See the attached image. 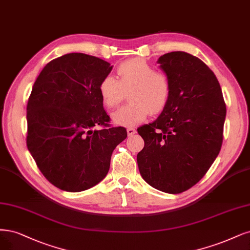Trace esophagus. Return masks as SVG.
Listing matches in <instances>:
<instances>
[{"label": "esophagus", "mask_w": 250, "mask_h": 250, "mask_svg": "<svg viewBox=\"0 0 250 250\" xmlns=\"http://www.w3.org/2000/svg\"><path fill=\"white\" fill-rule=\"evenodd\" d=\"M127 133H128L129 136L134 135V134L136 133V129L133 128V127H128V128H127Z\"/></svg>", "instance_id": "obj_1"}]
</instances>
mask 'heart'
<instances>
[{"mask_svg":"<svg viewBox=\"0 0 250 250\" xmlns=\"http://www.w3.org/2000/svg\"><path fill=\"white\" fill-rule=\"evenodd\" d=\"M119 80L113 75L103 77L99 93L103 104L114 108L128 93L130 102L113 114L114 122L122 126H134L145 121L149 114L158 115L169 100L171 83L169 76L143 59H131L117 68Z\"/></svg>","mask_w":250,"mask_h":250,"instance_id":"b5f03b06","label":"heart"}]
</instances>
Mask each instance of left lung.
<instances>
[{"label": "left lung", "instance_id": "obj_1", "mask_svg": "<svg viewBox=\"0 0 250 250\" xmlns=\"http://www.w3.org/2000/svg\"><path fill=\"white\" fill-rule=\"evenodd\" d=\"M170 80L166 108L153 123L137 128L144 149L137 154L143 179L167 193H181L206 175L221 149L227 107L214 72L185 51L158 59Z\"/></svg>", "mask_w": 250, "mask_h": 250}]
</instances>
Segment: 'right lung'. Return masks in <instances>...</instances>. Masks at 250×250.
Returning <instances> with one entry per match:
<instances>
[{"label": "right lung", "instance_id": "add662e5", "mask_svg": "<svg viewBox=\"0 0 250 250\" xmlns=\"http://www.w3.org/2000/svg\"><path fill=\"white\" fill-rule=\"evenodd\" d=\"M109 63L81 53L46 64L34 83L27 105V147L42 175L54 186L79 192L108 173L110 157L127 137L110 127L99 84ZM97 125L104 128L94 129Z\"/></svg>", "mask_w": 250, "mask_h": 250}]
</instances>
